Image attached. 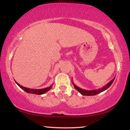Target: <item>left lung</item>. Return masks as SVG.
Wrapping results in <instances>:
<instances>
[{"label":"left lung","instance_id":"1","mask_svg":"<svg viewBox=\"0 0 130 130\" xmlns=\"http://www.w3.org/2000/svg\"><path fill=\"white\" fill-rule=\"evenodd\" d=\"M115 77L111 81H110L107 84L104 85V87L101 88L96 89V90H91V91H88V90L81 89V88H79L76 85L74 84L73 82H72V84H73L74 88H75L78 92H80L81 94H83V95H84V96H94V95H96V94H98L99 93H101V92L105 91V90L108 88L112 85V84L113 83L114 80H115Z\"/></svg>","mask_w":130,"mask_h":130}]
</instances>
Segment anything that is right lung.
<instances>
[{
  "label": "right lung",
  "instance_id": "obj_1",
  "mask_svg": "<svg viewBox=\"0 0 130 130\" xmlns=\"http://www.w3.org/2000/svg\"><path fill=\"white\" fill-rule=\"evenodd\" d=\"M15 83H16L18 85V86L21 88V89H22L23 91H25V92H27V93H32V94H42L45 93L46 92H47L48 91H49L50 89H52V88L53 87V84L50 85L49 87L47 88H45L43 89H31V88H26L24 87L23 86H22L19 84L15 80Z\"/></svg>",
  "mask_w": 130,
  "mask_h": 130
}]
</instances>
